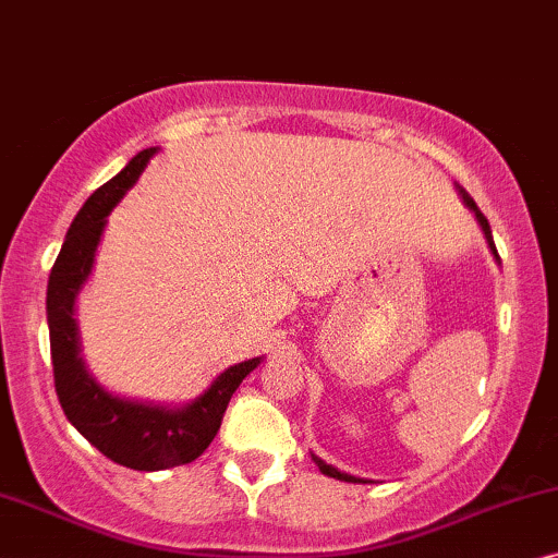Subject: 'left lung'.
I'll use <instances>...</instances> for the list:
<instances>
[{"mask_svg": "<svg viewBox=\"0 0 558 558\" xmlns=\"http://www.w3.org/2000/svg\"><path fill=\"white\" fill-rule=\"evenodd\" d=\"M457 191H459V196H462V202H464V206L470 211H474V217H477V221H480V227H482V232H485V240H487V244H489V252H493L495 255V259L497 263H500V257H497V250H495V242H493V229H489V225H487V219H485V214H482L480 209H477V204H474V198L470 196V193H466L462 185H457ZM314 457V462H316V466L318 470H322V474H326V477H333V480H341V482H365V480H360V477H354V474H347V472H339L337 466H331V464H326L324 459H318L316 454H311Z\"/></svg>", "mask_w": 558, "mask_h": 558, "instance_id": "1", "label": "left lung"}]
</instances>
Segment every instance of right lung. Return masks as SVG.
Listing matches in <instances>:
<instances>
[{"instance_id": "right-lung-1", "label": "right lung", "mask_w": 558, "mask_h": 558, "mask_svg": "<svg viewBox=\"0 0 558 558\" xmlns=\"http://www.w3.org/2000/svg\"><path fill=\"white\" fill-rule=\"evenodd\" d=\"M160 147L137 153L119 173L96 189L71 221L61 255L48 280V329L53 356L56 392L61 408L84 439L111 462L140 472H158L189 464L206 451L225 418V411L240 383L263 356H252L214 377L202 396L183 405L143 403L109 392L86 369L81 356L76 299L94 270L96 247L111 209L137 183Z\"/></svg>"}]
</instances>
